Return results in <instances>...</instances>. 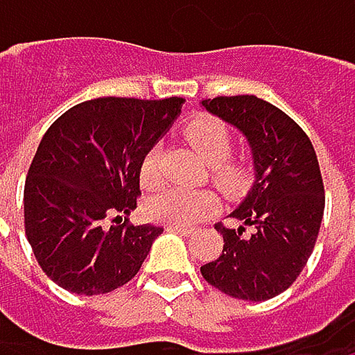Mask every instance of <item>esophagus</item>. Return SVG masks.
Masks as SVG:
<instances>
[{"label":"esophagus","instance_id":"1","mask_svg":"<svg viewBox=\"0 0 355 355\" xmlns=\"http://www.w3.org/2000/svg\"><path fill=\"white\" fill-rule=\"evenodd\" d=\"M166 230H168V232H177V234H182V236H187V234H191V232H193V228H184V226H173V224H168V226H166Z\"/></svg>","mask_w":355,"mask_h":355}]
</instances>
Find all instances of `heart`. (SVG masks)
<instances>
[{
	"label": "heart",
	"instance_id": "b5f03b06",
	"mask_svg": "<svg viewBox=\"0 0 355 355\" xmlns=\"http://www.w3.org/2000/svg\"><path fill=\"white\" fill-rule=\"evenodd\" d=\"M184 139L209 164L211 182L228 197H239L252 182V166L247 160L230 158L234 150L232 129L218 116H197L184 127ZM139 180L152 189L162 182V152L150 148L139 164ZM218 209V199L211 191H184L168 187L152 195L146 203V214L162 224L191 228Z\"/></svg>",
	"mask_w": 355,
	"mask_h": 355
}]
</instances>
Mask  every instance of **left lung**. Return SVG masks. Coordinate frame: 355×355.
<instances>
[{
    "label": "left lung",
    "mask_w": 355,
    "mask_h": 355,
    "mask_svg": "<svg viewBox=\"0 0 355 355\" xmlns=\"http://www.w3.org/2000/svg\"><path fill=\"white\" fill-rule=\"evenodd\" d=\"M201 105L247 135L254 160V184L230 214L241 226L216 224L224 248L201 275L232 298L269 300L296 282L319 236L324 187L317 152L294 119L257 96H216Z\"/></svg>",
    "instance_id": "1"
}]
</instances>
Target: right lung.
Wrapping results in <instances>:
<instances>
[{
	"label": "right lung",
	"mask_w": 355,
	"mask_h": 355,
	"mask_svg": "<svg viewBox=\"0 0 355 355\" xmlns=\"http://www.w3.org/2000/svg\"><path fill=\"white\" fill-rule=\"evenodd\" d=\"M180 105L178 96L94 98L42 135L24 184V230L40 269L63 290L96 296L137 275L164 228L121 225V216L137 207L139 164Z\"/></svg>",
	"instance_id": "obj_1"
}]
</instances>
